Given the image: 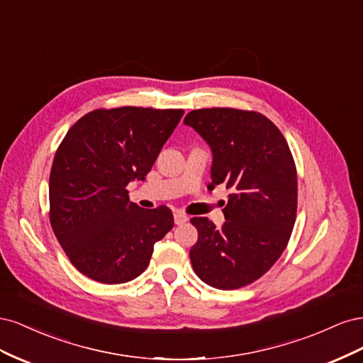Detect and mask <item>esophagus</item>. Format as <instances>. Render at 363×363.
Returning <instances> with one entry per match:
<instances>
[{"label":"esophagus","instance_id":"esophagus-1","mask_svg":"<svg viewBox=\"0 0 363 363\" xmlns=\"http://www.w3.org/2000/svg\"><path fill=\"white\" fill-rule=\"evenodd\" d=\"M188 215L186 213H183V212H175L174 213V221H175V224L177 225H182V224H184V223H188Z\"/></svg>","mask_w":363,"mask_h":363}]
</instances>
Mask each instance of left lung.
Returning a JSON list of instances; mask_svg holds the SVG:
<instances>
[{"mask_svg":"<svg viewBox=\"0 0 363 363\" xmlns=\"http://www.w3.org/2000/svg\"><path fill=\"white\" fill-rule=\"evenodd\" d=\"M194 127L213 152L212 184L232 189L216 228L192 218L199 240L191 248L192 268L216 289H239L260 279L286 248L296 218L298 183L286 139L276 124L255 111L213 107L192 111Z\"/></svg>","mask_w":363,"mask_h":363,"instance_id":"obj_1","label":"left lung"}]
</instances>
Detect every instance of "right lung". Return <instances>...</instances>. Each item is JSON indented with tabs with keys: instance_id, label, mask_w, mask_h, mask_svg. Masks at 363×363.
<instances>
[{
	"instance_id": "obj_1",
	"label": "right lung",
	"mask_w": 363,
	"mask_h": 363,
	"mask_svg": "<svg viewBox=\"0 0 363 363\" xmlns=\"http://www.w3.org/2000/svg\"><path fill=\"white\" fill-rule=\"evenodd\" d=\"M183 108H95L68 130L50 172V223L83 276L104 284L136 279L174 227L171 208H142L127 186L145 180Z\"/></svg>"
}]
</instances>
